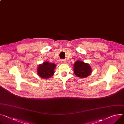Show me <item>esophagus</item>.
Wrapping results in <instances>:
<instances>
[{
    "mask_svg": "<svg viewBox=\"0 0 124 124\" xmlns=\"http://www.w3.org/2000/svg\"><path fill=\"white\" fill-rule=\"evenodd\" d=\"M61 62L62 63H65V62H66V60H64V59H62L61 60Z\"/></svg>",
    "mask_w": 124,
    "mask_h": 124,
    "instance_id": "esophagus-1",
    "label": "esophagus"
}]
</instances>
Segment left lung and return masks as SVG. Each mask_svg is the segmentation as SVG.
I'll return each instance as SVG.
<instances>
[{"label": "left lung", "instance_id": "8db88e82", "mask_svg": "<svg viewBox=\"0 0 124 124\" xmlns=\"http://www.w3.org/2000/svg\"><path fill=\"white\" fill-rule=\"evenodd\" d=\"M74 73L79 78H86L91 74V69L88 63L77 61L74 64Z\"/></svg>", "mask_w": 124, "mask_h": 124}]
</instances>
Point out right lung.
<instances>
[{
  "label": "right lung",
  "instance_id": "right-lung-1",
  "mask_svg": "<svg viewBox=\"0 0 124 124\" xmlns=\"http://www.w3.org/2000/svg\"><path fill=\"white\" fill-rule=\"evenodd\" d=\"M56 65L54 63L45 62L40 65L37 69L38 75L42 78H51L54 73V70Z\"/></svg>",
  "mask_w": 124,
  "mask_h": 124
}]
</instances>
